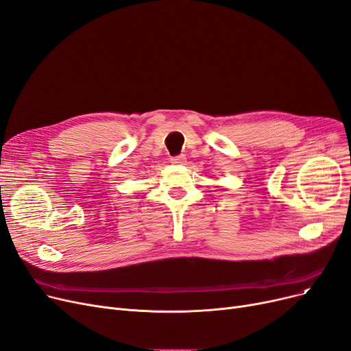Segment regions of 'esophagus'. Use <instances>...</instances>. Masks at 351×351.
Returning <instances> with one entry per match:
<instances>
[{
  "label": "esophagus",
  "mask_w": 351,
  "mask_h": 351,
  "mask_svg": "<svg viewBox=\"0 0 351 351\" xmlns=\"http://www.w3.org/2000/svg\"><path fill=\"white\" fill-rule=\"evenodd\" d=\"M186 160V158L184 156V155H178V156H172L171 158V162L173 163V165H182Z\"/></svg>",
  "instance_id": "obj_1"
}]
</instances>
